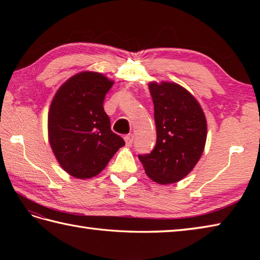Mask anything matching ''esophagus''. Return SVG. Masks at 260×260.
I'll return each instance as SVG.
<instances>
[{"label": "esophagus", "mask_w": 260, "mask_h": 260, "mask_svg": "<svg viewBox=\"0 0 260 260\" xmlns=\"http://www.w3.org/2000/svg\"><path fill=\"white\" fill-rule=\"evenodd\" d=\"M125 142H126V145L127 146H131L132 144H133V141H134V135L133 134H128V135H126L125 137Z\"/></svg>", "instance_id": "1"}]
</instances>
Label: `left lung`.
Masks as SVG:
<instances>
[{
    "label": "left lung",
    "mask_w": 260,
    "mask_h": 260,
    "mask_svg": "<svg viewBox=\"0 0 260 260\" xmlns=\"http://www.w3.org/2000/svg\"><path fill=\"white\" fill-rule=\"evenodd\" d=\"M154 104L156 145L139 155L146 175L171 184L189 174L200 159L207 141V119L194 96L175 82L148 84Z\"/></svg>",
    "instance_id": "obj_1"
}]
</instances>
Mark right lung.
Returning <instances> with one entry per match:
<instances>
[{"label": "right lung", "instance_id": "right-lung-1", "mask_svg": "<svg viewBox=\"0 0 260 260\" xmlns=\"http://www.w3.org/2000/svg\"><path fill=\"white\" fill-rule=\"evenodd\" d=\"M114 84L95 71H82L63 82L48 114V137L58 163L77 179L99 174L124 140L110 129L104 99Z\"/></svg>", "mask_w": 260, "mask_h": 260}]
</instances>
